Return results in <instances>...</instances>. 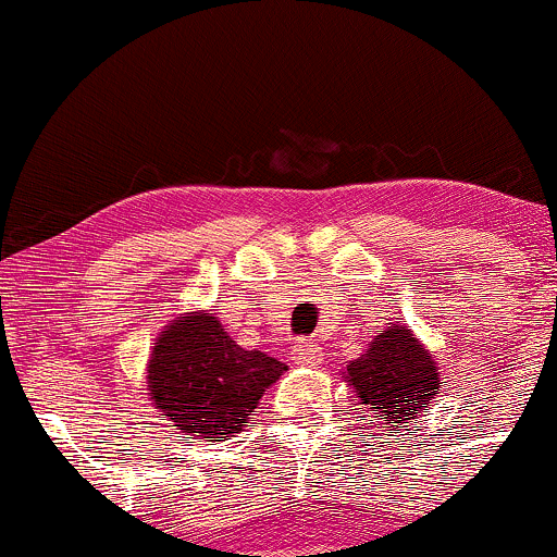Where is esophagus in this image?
<instances>
[{
  "mask_svg": "<svg viewBox=\"0 0 557 557\" xmlns=\"http://www.w3.org/2000/svg\"><path fill=\"white\" fill-rule=\"evenodd\" d=\"M290 359L298 368H314L317 362H322V351L320 346L311 344V341H298V344L290 348Z\"/></svg>",
  "mask_w": 557,
  "mask_h": 557,
  "instance_id": "esophagus-1",
  "label": "esophagus"
}]
</instances>
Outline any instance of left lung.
<instances>
[{"mask_svg": "<svg viewBox=\"0 0 557 557\" xmlns=\"http://www.w3.org/2000/svg\"><path fill=\"white\" fill-rule=\"evenodd\" d=\"M346 381L383 428H407L438 391L436 362L401 325L381 330L368 354L348 364Z\"/></svg>", "mask_w": 557, "mask_h": 557, "instance_id": "left-lung-1", "label": "left lung"}]
</instances>
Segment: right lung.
Masks as SVG:
<instances>
[{"label": "right lung", "instance_id": "add662e5", "mask_svg": "<svg viewBox=\"0 0 557 557\" xmlns=\"http://www.w3.org/2000/svg\"><path fill=\"white\" fill-rule=\"evenodd\" d=\"M288 370L264 351H246L216 317H180L152 348L148 391L182 438L224 442L246 425L261 394Z\"/></svg>", "mask_w": 557, "mask_h": 557}]
</instances>
